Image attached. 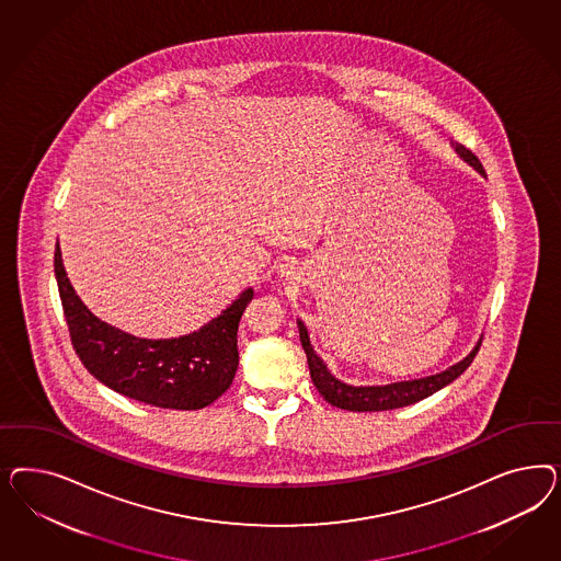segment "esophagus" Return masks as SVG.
Here are the masks:
<instances>
[{
	"label": "esophagus",
	"instance_id": "34e87169",
	"mask_svg": "<svg viewBox=\"0 0 561 561\" xmlns=\"http://www.w3.org/2000/svg\"><path fill=\"white\" fill-rule=\"evenodd\" d=\"M296 273V267L294 265H282V275H286V277H291Z\"/></svg>",
	"mask_w": 561,
	"mask_h": 561
}]
</instances>
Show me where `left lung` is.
<instances>
[{
  "instance_id": "1",
  "label": "left lung",
  "mask_w": 561,
  "mask_h": 561,
  "mask_svg": "<svg viewBox=\"0 0 561 561\" xmlns=\"http://www.w3.org/2000/svg\"><path fill=\"white\" fill-rule=\"evenodd\" d=\"M457 152L473 169L479 170L481 174H485L483 164L479 162L476 153L467 150L465 146H457ZM298 331H300V341H302V347H305L306 357H308L310 378H312L317 391L321 392V397L327 403H331L335 408L347 409V411H389V409L413 405L425 397L440 391L453 380H457L460 374L473 364L477 352H479V345H481V341H479L476 350L462 362L450 366L444 373L434 374V376H427V378H417V380H408V382H392V385H385V387H352V385L341 382L340 378H335L333 374L329 373L323 359L317 356L314 347L310 345V337H308V331H306L302 321H298Z\"/></svg>"
}]
</instances>
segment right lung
Listing matches in <instances>:
<instances>
[{"label": "right lung", "mask_w": 561, "mask_h": 561, "mask_svg": "<svg viewBox=\"0 0 561 561\" xmlns=\"http://www.w3.org/2000/svg\"><path fill=\"white\" fill-rule=\"evenodd\" d=\"M55 277L69 340L85 370L108 389L153 408L202 409L230 389L238 368V323L253 300L244 289L218 319L179 340H139L99 321L69 284L59 244Z\"/></svg>", "instance_id": "right-lung-1"}]
</instances>
